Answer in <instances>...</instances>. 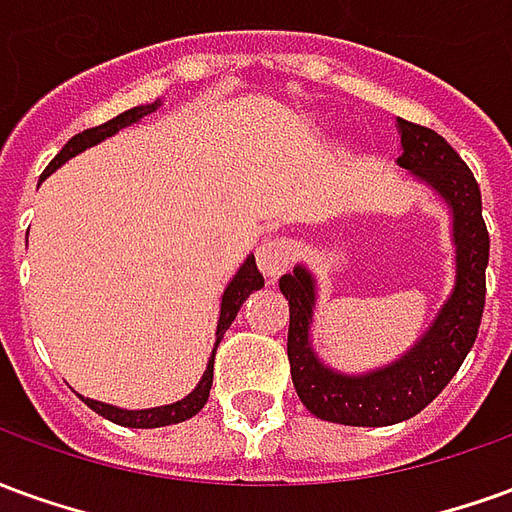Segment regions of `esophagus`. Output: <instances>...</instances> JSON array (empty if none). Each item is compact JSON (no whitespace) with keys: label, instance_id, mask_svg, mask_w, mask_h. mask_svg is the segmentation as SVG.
I'll list each match as a JSON object with an SVG mask.
<instances>
[{"label":"esophagus","instance_id":"1","mask_svg":"<svg viewBox=\"0 0 512 512\" xmlns=\"http://www.w3.org/2000/svg\"><path fill=\"white\" fill-rule=\"evenodd\" d=\"M293 255H296L293 241H288V238H268V241L257 246V268L268 279H277L293 263Z\"/></svg>","mask_w":512,"mask_h":512}]
</instances>
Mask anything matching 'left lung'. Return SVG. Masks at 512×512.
Returning <instances> with one entry per match:
<instances>
[{"label": "left lung", "mask_w": 512, "mask_h": 512, "mask_svg": "<svg viewBox=\"0 0 512 512\" xmlns=\"http://www.w3.org/2000/svg\"><path fill=\"white\" fill-rule=\"evenodd\" d=\"M397 164L425 183L450 208L455 244V285L436 318L406 354L367 373H340L312 348V315L318 282L304 263L279 279L290 304L288 359L293 386L310 414L326 422L384 428L411 419L439 395L472 351L485 307L488 230L483 200L472 169L447 145V139L397 117Z\"/></svg>", "instance_id": "1"}]
</instances>
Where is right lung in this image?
Listing matches in <instances>:
<instances>
[{
  "mask_svg": "<svg viewBox=\"0 0 512 512\" xmlns=\"http://www.w3.org/2000/svg\"><path fill=\"white\" fill-rule=\"evenodd\" d=\"M158 106H161V101H153V104H145V106H134V109H128V112H123V115L112 117V120L104 123V126L87 128V131H82V134H76L73 139H68V145L62 147L60 153L51 158L49 167L43 169L40 180L49 178L51 172H57L65 161H71L73 156L84 153L87 147H95L98 142H104V139H109V136H115L117 131H123V128L139 123L142 117L153 115ZM260 288H263V274L257 271L255 255H246L241 268L235 271V277L227 282V288H224L222 293V304H219V323H216V343H213L208 367H205V373H202V378L197 381V386H194L186 397H180V400H175V403H167V406L134 408V411H131V408L109 406V403H101V400H90V397H82V400L87 403V406L93 408L95 414L112 419L115 425H126V428H164V425H175V422H186V419H191L202 406H205V403H208V395H211V384H213V356H216V348H219V343H222L224 332L230 329V323L235 321V315H238V310H241V304L249 299V293Z\"/></svg>",
  "mask_w": 512,
  "mask_h": 512,
  "instance_id": "add662e5",
  "label": "right lung"
}]
</instances>
